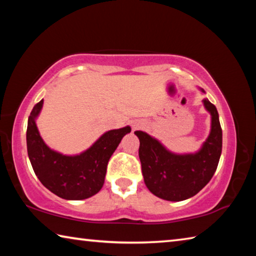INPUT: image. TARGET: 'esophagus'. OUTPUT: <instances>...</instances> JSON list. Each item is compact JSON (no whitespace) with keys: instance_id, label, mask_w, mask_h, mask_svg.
<instances>
[{"instance_id":"34e87169","label":"esophagus","mask_w":256,"mask_h":256,"mask_svg":"<svg viewBox=\"0 0 256 256\" xmlns=\"http://www.w3.org/2000/svg\"><path fill=\"white\" fill-rule=\"evenodd\" d=\"M142 126H144V123H142L141 120H133V123H132V128H133V130L141 128Z\"/></svg>"}]
</instances>
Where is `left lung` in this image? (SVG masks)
<instances>
[{"label": "left lung", "instance_id": "left-lung-1", "mask_svg": "<svg viewBox=\"0 0 256 256\" xmlns=\"http://www.w3.org/2000/svg\"><path fill=\"white\" fill-rule=\"evenodd\" d=\"M203 105L211 115V130L196 154H172L146 132H134L140 140L138 157L144 183L156 196L175 202L186 200L200 192L214 176L222 156V130L216 106L208 99H203Z\"/></svg>", "mask_w": 256, "mask_h": 256}]
</instances>
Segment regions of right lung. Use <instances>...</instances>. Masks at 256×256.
Segmentation results:
<instances>
[{
  "mask_svg": "<svg viewBox=\"0 0 256 256\" xmlns=\"http://www.w3.org/2000/svg\"><path fill=\"white\" fill-rule=\"evenodd\" d=\"M42 100L28 118L27 150L32 170L42 184L66 200H84L97 194L105 182L108 160L131 128L110 130L84 152L66 156L52 150L42 140L36 125Z\"/></svg>",
  "mask_w": 256,
  "mask_h": 256,
  "instance_id": "1",
  "label": "right lung"
}]
</instances>
